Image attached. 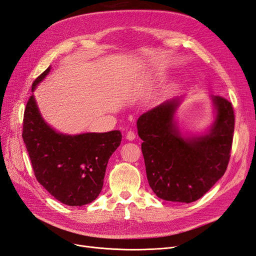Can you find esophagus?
Returning a JSON list of instances; mask_svg holds the SVG:
<instances>
[{
    "mask_svg": "<svg viewBox=\"0 0 256 256\" xmlns=\"http://www.w3.org/2000/svg\"><path fill=\"white\" fill-rule=\"evenodd\" d=\"M126 138L129 141H134L136 138V134L134 132V131H128V132L126 134Z\"/></svg>",
    "mask_w": 256,
    "mask_h": 256,
    "instance_id": "34e87169",
    "label": "esophagus"
}]
</instances>
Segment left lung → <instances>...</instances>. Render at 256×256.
I'll return each instance as SVG.
<instances>
[{"instance_id":"1","label":"left lung","mask_w":256,"mask_h":256,"mask_svg":"<svg viewBox=\"0 0 256 256\" xmlns=\"http://www.w3.org/2000/svg\"><path fill=\"white\" fill-rule=\"evenodd\" d=\"M184 96L166 100L136 120L146 175L158 198L192 203L202 198L226 171L235 116L232 104L210 95L214 120L202 134L182 132L176 122Z\"/></svg>"}]
</instances>
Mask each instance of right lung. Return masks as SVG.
Returning <instances> with one entry per match:
<instances>
[{
  "mask_svg": "<svg viewBox=\"0 0 256 256\" xmlns=\"http://www.w3.org/2000/svg\"><path fill=\"white\" fill-rule=\"evenodd\" d=\"M50 72L51 66L34 81L33 92ZM22 138L38 182L60 203L83 206L102 192L108 162L122 142V132H58L46 122L32 94Z\"/></svg>",
  "mask_w": 256,
  "mask_h": 256,
  "instance_id": "right-lung-1",
  "label": "right lung"
}]
</instances>
